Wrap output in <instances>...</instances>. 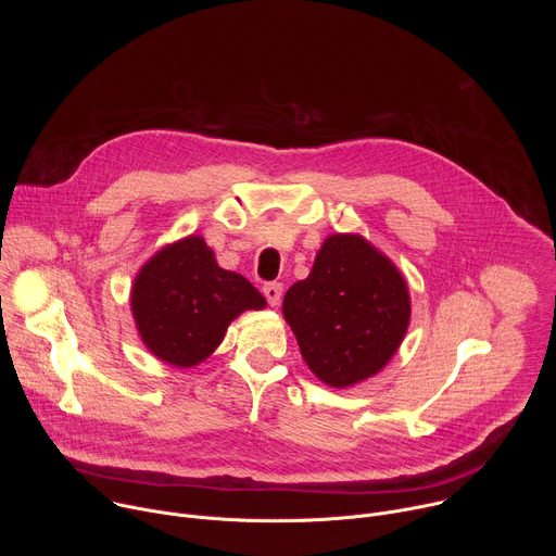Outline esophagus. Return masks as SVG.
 <instances>
[{"label":"esophagus","mask_w":556,"mask_h":556,"mask_svg":"<svg viewBox=\"0 0 556 556\" xmlns=\"http://www.w3.org/2000/svg\"><path fill=\"white\" fill-rule=\"evenodd\" d=\"M262 292H264V296H266V301H268L270 305H279L281 294H283V286L277 283V281H268V283L262 286Z\"/></svg>","instance_id":"obj_1"}]
</instances>
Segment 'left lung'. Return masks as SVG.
I'll list each match as a JSON object with an SVG mask.
<instances>
[{"instance_id":"left-lung-1","label":"left lung","mask_w":556,"mask_h":556,"mask_svg":"<svg viewBox=\"0 0 556 556\" xmlns=\"http://www.w3.org/2000/svg\"><path fill=\"white\" fill-rule=\"evenodd\" d=\"M409 292L395 266L358 235H332L307 279L283 296L307 367L330 387L380 371L409 326Z\"/></svg>"}]
</instances>
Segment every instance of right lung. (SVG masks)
Listing matches in <instances>:
<instances>
[{
    "label": "right lung",
    "instance_id": "right-lung-1",
    "mask_svg": "<svg viewBox=\"0 0 556 556\" xmlns=\"http://www.w3.org/2000/svg\"><path fill=\"white\" fill-rule=\"evenodd\" d=\"M264 305L266 299L249 279L215 264L202 237H187L153 255L131 288V312L144 345L178 367L204 361L237 314Z\"/></svg>",
    "mask_w": 556,
    "mask_h": 556
}]
</instances>
